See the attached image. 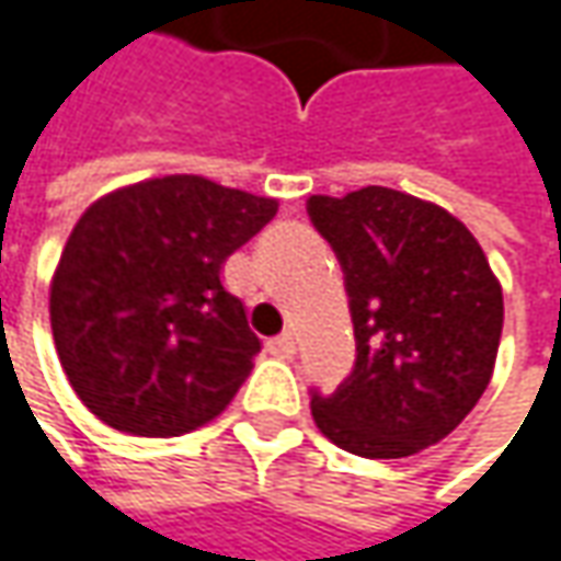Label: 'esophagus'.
<instances>
[{"mask_svg": "<svg viewBox=\"0 0 561 561\" xmlns=\"http://www.w3.org/2000/svg\"><path fill=\"white\" fill-rule=\"evenodd\" d=\"M266 352L276 354V357H291V354L298 352V348H295L291 332H282V335H276V339H270V342H266Z\"/></svg>", "mask_w": 561, "mask_h": 561, "instance_id": "34e87169", "label": "esophagus"}]
</instances>
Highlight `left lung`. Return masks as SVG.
Masks as SVG:
<instances>
[{"instance_id": "left-lung-1", "label": "left lung", "mask_w": 561, "mask_h": 561, "mask_svg": "<svg viewBox=\"0 0 561 561\" xmlns=\"http://www.w3.org/2000/svg\"><path fill=\"white\" fill-rule=\"evenodd\" d=\"M307 216L345 273L354 367L310 389L320 433L360 458H404L446 439L490 386L502 288L451 213L392 187L310 197Z\"/></svg>"}]
</instances>
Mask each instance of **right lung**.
I'll return each mask as SVG.
<instances>
[{
  "label": "right lung",
  "instance_id": "1",
  "mask_svg": "<svg viewBox=\"0 0 561 561\" xmlns=\"http://www.w3.org/2000/svg\"><path fill=\"white\" fill-rule=\"evenodd\" d=\"M279 204L165 175L100 197L78 219L49 288L61 370L112 430L182 436L226 411L260 352L226 256Z\"/></svg>",
  "mask_w": 561,
  "mask_h": 561
}]
</instances>
